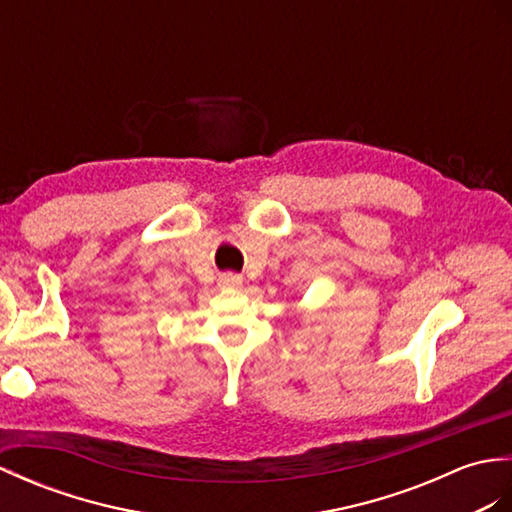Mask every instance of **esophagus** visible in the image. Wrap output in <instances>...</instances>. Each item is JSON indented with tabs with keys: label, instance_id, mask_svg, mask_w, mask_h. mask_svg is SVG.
Wrapping results in <instances>:
<instances>
[{
	"label": "esophagus",
	"instance_id": "esophagus-1",
	"mask_svg": "<svg viewBox=\"0 0 512 512\" xmlns=\"http://www.w3.org/2000/svg\"><path fill=\"white\" fill-rule=\"evenodd\" d=\"M219 287L221 289H238V287H243V278L238 274H221Z\"/></svg>",
	"mask_w": 512,
	"mask_h": 512
}]
</instances>
